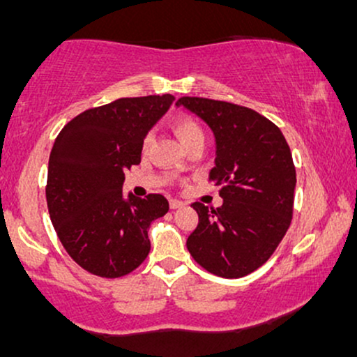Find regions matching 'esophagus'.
Listing matches in <instances>:
<instances>
[{"label":"esophagus","instance_id":"34e87169","mask_svg":"<svg viewBox=\"0 0 357 357\" xmlns=\"http://www.w3.org/2000/svg\"><path fill=\"white\" fill-rule=\"evenodd\" d=\"M184 202H181V199H176V198H171L169 199V208L171 210H176V208H183L184 206Z\"/></svg>","mask_w":357,"mask_h":357}]
</instances>
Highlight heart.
Returning <instances> with one entry per match:
<instances>
[{
  "instance_id": "obj_1",
  "label": "heart",
  "mask_w": 357,
  "mask_h": 357,
  "mask_svg": "<svg viewBox=\"0 0 357 357\" xmlns=\"http://www.w3.org/2000/svg\"><path fill=\"white\" fill-rule=\"evenodd\" d=\"M171 127H173V132L176 137L179 139L181 144H188V142L195 141V139H203V129L196 121H192L191 117L186 116H178L171 121ZM151 144V137L146 136L142 141V149H147Z\"/></svg>"
}]
</instances>
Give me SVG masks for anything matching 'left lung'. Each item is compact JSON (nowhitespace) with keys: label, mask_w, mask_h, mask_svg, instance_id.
I'll list each match as a JSON object with an SVG mask.
<instances>
[{"label":"left lung","mask_w":357,"mask_h":357,"mask_svg":"<svg viewBox=\"0 0 357 357\" xmlns=\"http://www.w3.org/2000/svg\"><path fill=\"white\" fill-rule=\"evenodd\" d=\"M186 107L211 127L216 139L210 181L223 204L191 206L198 227L186 247L196 264L223 278L255 272L275 252L294 213L296 166L284 134L255 110L231 102L181 97Z\"/></svg>","instance_id":"obj_1"}]
</instances>
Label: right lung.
Wrapping results in <instances>:
<instances>
[{"mask_svg": "<svg viewBox=\"0 0 357 357\" xmlns=\"http://www.w3.org/2000/svg\"><path fill=\"white\" fill-rule=\"evenodd\" d=\"M173 100L171 93L117 99L73 117L55 139L45 188L48 213L68 255L92 275L124 277L149 255L147 228L169 203L155 192L124 199L122 183L141 162L147 130Z\"/></svg>", "mask_w": 357, "mask_h": 357, "instance_id": "add662e5", "label": "right lung"}]
</instances>
